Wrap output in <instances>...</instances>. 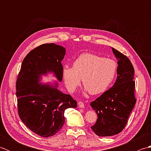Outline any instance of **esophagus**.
Masks as SVG:
<instances>
[{
    "instance_id": "1",
    "label": "esophagus",
    "mask_w": 151,
    "mask_h": 151,
    "mask_svg": "<svg viewBox=\"0 0 151 151\" xmlns=\"http://www.w3.org/2000/svg\"><path fill=\"white\" fill-rule=\"evenodd\" d=\"M78 106H79V108H84V104L82 102H79L78 103Z\"/></svg>"
}]
</instances>
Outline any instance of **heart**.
Listing matches in <instances>:
<instances>
[{
  "mask_svg": "<svg viewBox=\"0 0 151 151\" xmlns=\"http://www.w3.org/2000/svg\"><path fill=\"white\" fill-rule=\"evenodd\" d=\"M117 63L93 53H83L73 62V67H65L62 76L67 89L74 92L81 83L85 92L98 95L106 91L116 76Z\"/></svg>",
  "mask_w": 151,
  "mask_h": 151,
  "instance_id": "obj_1",
  "label": "heart"
}]
</instances>
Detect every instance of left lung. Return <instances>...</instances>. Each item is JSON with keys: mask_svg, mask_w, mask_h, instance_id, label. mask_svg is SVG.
Wrapping results in <instances>:
<instances>
[{"mask_svg": "<svg viewBox=\"0 0 151 151\" xmlns=\"http://www.w3.org/2000/svg\"><path fill=\"white\" fill-rule=\"evenodd\" d=\"M117 60V79L114 85L91 102L98 119L91 127L99 136H111L121 132L135 106L134 69L130 60L112 48Z\"/></svg>", "mask_w": 151, "mask_h": 151, "instance_id": "obj_1", "label": "left lung"}]
</instances>
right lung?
<instances>
[{
  "mask_svg": "<svg viewBox=\"0 0 151 151\" xmlns=\"http://www.w3.org/2000/svg\"><path fill=\"white\" fill-rule=\"evenodd\" d=\"M65 52L63 47L54 43L41 45L24 58L17 77L19 117L28 129L41 137L55 135L65 122V110L77 106L71 96L58 89V81L41 82L42 76L48 74L62 81V61Z\"/></svg>",
  "mask_w": 151,
  "mask_h": 151,
  "instance_id": "1",
  "label": "right lung"
}]
</instances>
